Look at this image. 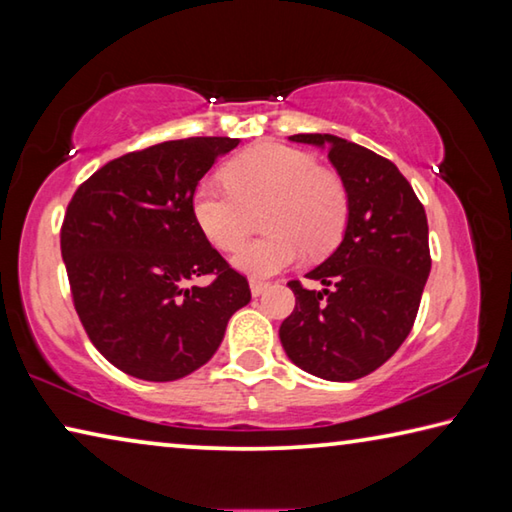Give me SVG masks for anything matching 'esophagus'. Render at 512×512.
Here are the masks:
<instances>
[{"instance_id":"34e87169","label":"esophagus","mask_w":512,"mask_h":512,"mask_svg":"<svg viewBox=\"0 0 512 512\" xmlns=\"http://www.w3.org/2000/svg\"><path fill=\"white\" fill-rule=\"evenodd\" d=\"M271 287V282H264V280H250V293H253V296L257 298V296H262V293Z\"/></svg>"}]
</instances>
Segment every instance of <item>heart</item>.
<instances>
[{
	"label": "heart",
	"instance_id": "b5f03b06",
	"mask_svg": "<svg viewBox=\"0 0 512 512\" xmlns=\"http://www.w3.org/2000/svg\"><path fill=\"white\" fill-rule=\"evenodd\" d=\"M268 205V235L248 241L232 264L253 277H268L300 262L305 246L327 253L348 221V189L314 155L284 144H262L225 167V183L203 180L192 194V214L216 248L232 250L248 232V207Z\"/></svg>",
	"mask_w": 512,
	"mask_h": 512
}]
</instances>
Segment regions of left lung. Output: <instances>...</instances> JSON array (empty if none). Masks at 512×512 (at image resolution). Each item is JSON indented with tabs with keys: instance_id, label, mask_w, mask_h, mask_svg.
Here are the masks:
<instances>
[{
	"instance_id": "obj_1",
	"label": "left lung",
	"mask_w": 512,
	"mask_h": 512,
	"mask_svg": "<svg viewBox=\"0 0 512 512\" xmlns=\"http://www.w3.org/2000/svg\"><path fill=\"white\" fill-rule=\"evenodd\" d=\"M291 142L327 151L348 189L339 248L289 287L296 307L280 325L287 357L309 375L354 381L386 363L409 336L431 271L424 207L400 169L336 135L300 133Z\"/></svg>"
}]
</instances>
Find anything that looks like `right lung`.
Here are the masks:
<instances>
[{"label":"right lung","instance_id":"right-lung-1","mask_svg":"<svg viewBox=\"0 0 512 512\" xmlns=\"http://www.w3.org/2000/svg\"><path fill=\"white\" fill-rule=\"evenodd\" d=\"M232 137H187L121 155L76 189L60 228L74 309L126 375L173 381L212 359L248 280L210 246L192 194ZM212 274L205 288H187Z\"/></svg>","mask_w":512,"mask_h":512}]
</instances>
